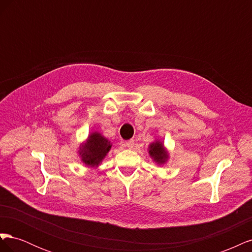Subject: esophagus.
<instances>
[{"label": "esophagus", "instance_id": "1", "mask_svg": "<svg viewBox=\"0 0 252 252\" xmlns=\"http://www.w3.org/2000/svg\"><path fill=\"white\" fill-rule=\"evenodd\" d=\"M125 145L126 146L128 147V148H133V146H134V141L133 140H129V141H127L126 143H125Z\"/></svg>", "mask_w": 252, "mask_h": 252}]
</instances>
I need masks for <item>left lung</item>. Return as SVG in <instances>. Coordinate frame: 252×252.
Masks as SVG:
<instances>
[{
    "label": "left lung",
    "mask_w": 252,
    "mask_h": 252,
    "mask_svg": "<svg viewBox=\"0 0 252 252\" xmlns=\"http://www.w3.org/2000/svg\"><path fill=\"white\" fill-rule=\"evenodd\" d=\"M149 156L154 159L158 165H164L169 158L168 150L164 146V143L159 140H156L154 143H151L148 147Z\"/></svg>",
    "instance_id": "obj_1"
}]
</instances>
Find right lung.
I'll list each match as a JSON object with an SVG mask.
<instances>
[{
    "mask_svg": "<svg viewBox=\"0 0 252 252\" xmlns=\"http://www.w3.org/2000/svg\"><path fill=\"white\" fill-rule=\"evenodd\" d=\"M111 146V142L100 132L94 131L90 133L87 140L80 146L79 156L81 161L86 166L95 168L107 156Z\"/></svg>",
    "mask_w": 252,
    "mask_h": 252,
    "instance_id": "add662e5",
    "label": "right lung"
}]
</instances>
